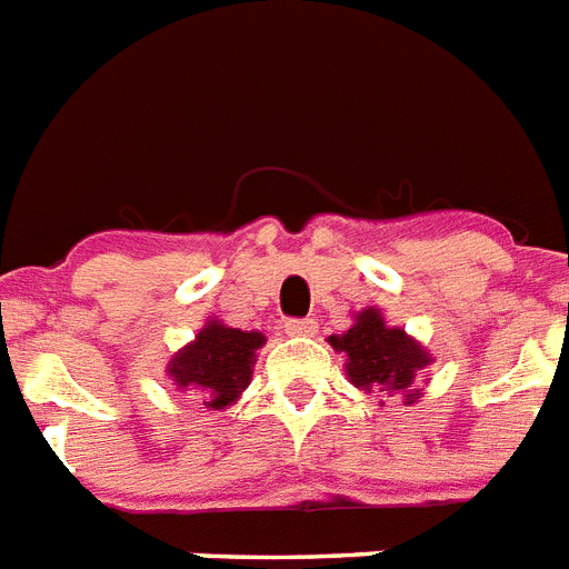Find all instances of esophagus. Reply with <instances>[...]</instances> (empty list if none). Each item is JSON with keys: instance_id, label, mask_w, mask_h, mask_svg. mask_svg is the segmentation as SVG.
<instances>
[{"instance_id": "1", "label": "esophagus", "mask_w": 569, "mask_h": 569, "mask_svg": "<svg viewBox=\"0 0 569 569\" xmlns=\"http://www.w3.org/2000/svg\"><path fill=\"white\" fill-rule=\"evenodd\" d=\"M283 328L289 337H312V333H316V321L312 319H286Z\"/></svg>"}]
</instances>
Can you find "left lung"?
<instances>
[{
	"label": "left lung",
	"instance_id": "left-lung-1",
	"mask_svg": "<svg viewBox=\"0 0 569 569\" xmlns=\"http://www.w3.org/2000/svg\"><path fill=\"white\" fill-rule=\"evenodd\" d=\"M330 346L348 357V378L366 392L407 389L416 372L431 363L422 346H416L405 330L387 328L378 310L360 312L355 328L342 337H330ZM407 398H416V392Z\"/></svg>",
	"mask_w": 569,
	"mask_h": 569
}]
</instances>
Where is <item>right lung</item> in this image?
<instances>
[{"label":"right lung","instance_id":"right-lung-1","mask_svg":"<svg viewBox=\"0 0 569 569\" xmlns=\"http://www.w3.org/2000/svg\"><path fill=\"white\" fill-rule=\"evenodd\" d=\"M262 342V333L209 321L194 342L173 357L168 372L177 380V387L191 389L206 407L221 410L250 383V363Z\"/></svg>","mask_w":569,"mask_h":569}]
</instances>
